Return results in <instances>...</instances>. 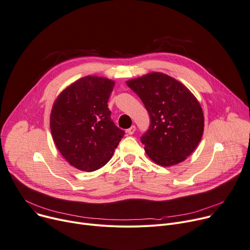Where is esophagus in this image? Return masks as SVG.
Segmentation results:
<instances>
[{
    "instance_id": "1",
    "label": "esophagus",
    "mask_w": 250,
    "mask_h": 250,
    "mask_svg": "<svg viewBox=\"0 0 250 250\" xmlns=\"http://www.w3.org/2000/svg\"><path fill=\"white\" fill-rule=\"evenodd\" d=\"M134 131H135V126H134V125H131L129 128H127V129H126L127 134H133V133H134Z\"/></svg>"
}]
</instances>
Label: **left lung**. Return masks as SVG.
<instances>
[{"mask_svg": "<svg viewBox=\"0 0 250 250\" xmlns=\"http://www.w3.org/2000/svg\"><path fill=\"white\" fill-rule=\"evenodd\" d=\"M126 84L150 118L149 128L141 139L147 156L162 167L184 162L203 134L204 117L197 99L185 84L163 73H149Z\"/></svg>", "mask_w": 250, "mask_h": 250, "instance_id": "left-lung-1", "label": "left lung"}]
</instances>
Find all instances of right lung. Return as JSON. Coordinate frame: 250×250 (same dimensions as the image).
<instances>
[{"label":"right lung","mask_w":250,"mask_h":250,"mask_svg":"<svg viewBox=\"0 0 250 250\" xmlns=\"http://www.w3.org/2000/svg\"><path fill=\"white\" fill-rule=\"evenodd\" d=\"M115 82L83 77L56 99L50 117L52 137L64 160L83 171H95L108 163L124 137L110 119L107 102Z\"/></svg>","instance_id":"obj_1"}]
</instances>
